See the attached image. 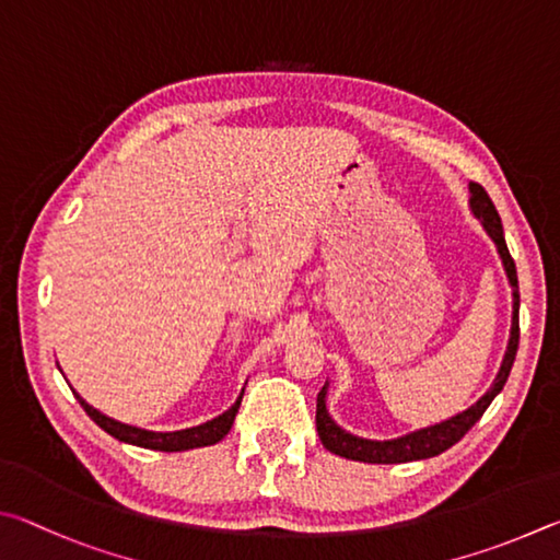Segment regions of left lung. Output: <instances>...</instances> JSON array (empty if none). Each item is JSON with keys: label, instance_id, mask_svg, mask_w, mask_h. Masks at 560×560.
Masks as SVG:
<instances>
[{"label": "left lung", "instance_id": "1", "mask_svg": "<svg viewBox=\"0 0 560 560\" xmlns=\"http://www.w3.org/2000/svg\"><path fill=\"white\" fill-rule=\"evenodd\" d=\"M469 211L475 213V219L482 221V229L487 231L489 238L497 245L499 258H502V265L506 270L509 285H512V331H509V345H506V354L502 366H499V374L494 378V384L489 386L487 394L477 400L475 406H469L463 413H457L453 418L443 420V423L428 425L413 430V433L400 435L394 440H369V438H359L351 435L349 430L339 428L335 423V418L329 416L327 410V388L319 390L317 396V433L322 445H325L329 453H335L339 457L347 459H357V463H371V465H398V463H413V459H428L435 457L440 453H445L447 447H453L455 443L465 438V433L472 428L479 418L485 416V410L489 404L497 398L499 390L504 388L509 371L514 366L516 359V349H518V280H516V265L509 255L506 241H504V229H502V219L494 209L492 199H489L487 191L479 184H469Z\"/></svg>", "mask_w": 560, "mask_h": 560}]
</instances>
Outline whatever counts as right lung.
<instances>
[{
  "mask_svg": "<svg viewBox=\"0 0 560 560\" xmlns=\"http://www.w3.org/2000/svg\"><path fill=\"white\" fill-rule=\"evenodd\" d=\"M73 394H75V390H73ZM75 398H78V404L83 406L85 413L91 416L93 423L101 425L107 435L120 440V443L147 447V450H160V453H182V450L215 445L219 440L229 435V430H231L233 420H235V413H238V408H241L243 390H241L238 400H235V404L229 410H225V413H221L219 418L206 420V423L196 425V428L174 430V433H156V430H144V428H137V425L120 423V420L105 416L97 408H93L91 404H85V400L78 394H75Z\"/></svg>",
  "mask_w": 560,
  "mask_h": 560,
  "instance_id": "add662e5",
  "label": "right lung"
}]
</instances>
